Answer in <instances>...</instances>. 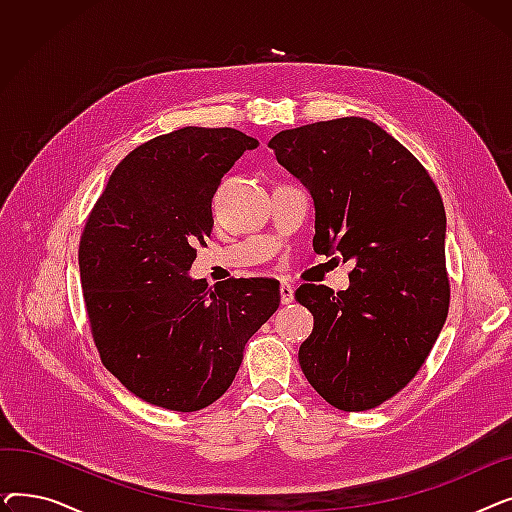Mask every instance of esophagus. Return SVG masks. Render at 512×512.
<instances>
[{
	"label": "esophagus",
	"mask_w": 512,
	"mask_h": 512,
	"mask_svg": "<svg viewBox=\"0 0 512 512\" xmlns=\"http://www.w3.org/2000/svg\"><path fill=\"white\" fill-rule=\"evenodd\" d=\"M280 301L282 305H290L294 301V288L288 282H280Z\"/></svg>",
	"instance_id": "esophagus-1"
}]
</instances>
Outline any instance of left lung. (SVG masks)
<instances>
[{
    "instance_id": "1",
    "label": "left lung",
    "mask_w": 512,
    "mask_h": 512,
    "mask_svg": "<svg viewBox=\"0 0 512 512\" xmlns=\"http://www.w3.org/2000/svg\"><path fill=\"white\" fill-rule=\"evenodd\" d=\"M270 147L313 197L315 253L355 259L348 290L297 288L313 313L301 369L340 411L380 407L415 378L448 315L438 186L407 147L365 118L282 130Z\"/></svg>"
}]
</instances>
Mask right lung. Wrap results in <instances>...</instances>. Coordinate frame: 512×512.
<instances>
[{
    "label": "right lung",
    "mask_w": 512,
    "mask_h": 512,
    "mask_svg": "<svg viewBox=\"0 0 512 512\" xmlns=\"http://www.w3.org/2000/svg\"><path fill=\"white\" fill-rule=\"evenodd\" d=\"M257 145L234 128L159 134L120 161L89 213L78 267L93 342L105 369L149 405L209 407L280 305L272 278L203 288L186 276L211 234L215 188Z\"/></svg>",
    "instance_id": "obj_1"
}]
</instances>
